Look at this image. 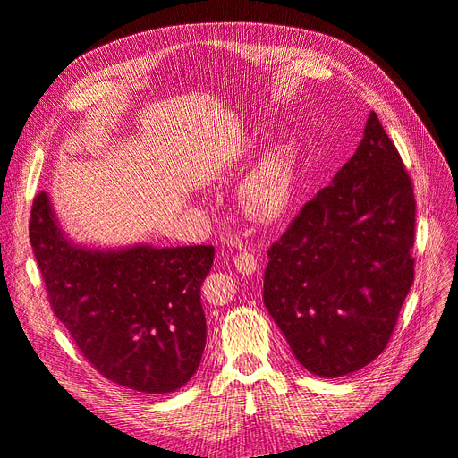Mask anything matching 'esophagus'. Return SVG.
<instances>
[{"label": "esophagus", "instance_id": "esophagus-1", "mask_svg": "<svg viewBox=\"0 0 458 458\" xmlns=\"http://www.w3.org/2000/svg\"><path fill=\"white\" fill-rule=\"evenodd\" d=\"M233 266L242 275H252L258 266V258L252 252H237L233 256Z\"/></svg>", "mask_w": 458, "mask_h": 458}]
</instances>
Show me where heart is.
I'll list each match as a JSON object with an SVG mask.
<instances>
[{"label": "heart", "mask_w": 458, "mask_h": 458, "mask_svg": "<svg viewBox=\"0 0 458 458\" xmlns=\"http://www.w3.org/2000/svg\"><path fill=\"white\" fill-rule=\"evenodd\" d=\"M296 192V152L281 143L263 152L241 183V204L259 221L283 217Z\"/></svg>", "instance_id": "obj_1"}]
</instances>
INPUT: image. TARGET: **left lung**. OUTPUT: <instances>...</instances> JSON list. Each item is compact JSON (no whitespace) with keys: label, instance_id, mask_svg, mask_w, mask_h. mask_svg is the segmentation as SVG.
<instances>
[{"label":"left lung","instance_id":"8db88e82","mask_svg":"<svg viewBox=\"0 0 458 458\" xmlns=\"http://www.w3.org/2000/svg\"><path fill=\"white\" fill-rule=\"evenodd\" d=\"M412 182L370 113L355 155L269 248L263 303L301 367L338 378L377 359L414 279Z\"/></svg>","mask_w":458,"mask_h":458}]
</instances>
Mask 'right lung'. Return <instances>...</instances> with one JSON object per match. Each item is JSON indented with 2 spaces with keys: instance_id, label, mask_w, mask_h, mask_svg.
Instances as JSON below:
<instances>
[{
  "instance_id": "add662e5",
  "label": "right lung",
  "mask_w": 458,
  "mask_h": 458,
  "mask_svg": "<svg viewBox=\"0 0 458 458\" xmlns=\"http://www.w3.org/2000/svg\"><path fill=\"white\" fill-rule=\"evenodd\" d=\"M30 242L55 315L105 378L155 395L191 380L206 345L200 286L214 246L86 248L66 237L46 192L32 204Z\"/></svg>"
}]
</instances>
